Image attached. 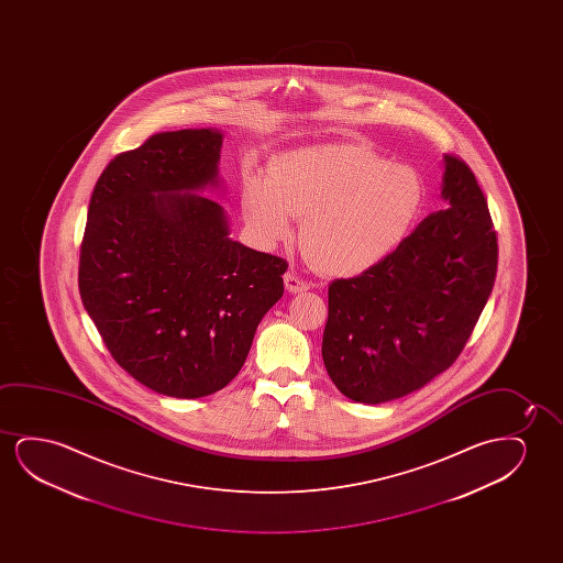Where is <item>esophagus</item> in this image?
I'll use <instances>...</instances> for the list:
<instances>
[{
    "instance_id": "1",
    "label": "esophagus",
    "mask_w": 563,
    "mask_h": 563,
    "mask_svg": "<svg viewBox=\"0 0 563 563\" xmlns=\"http://www.w3.org/2000/svg\"><path fill=\"white\" fill-rule=\"evenodd\" d=\"M285 286L286 290L292 294L306 292V290H308V283H306V280H301L296 273H286Z\"/></svg>"
}]
</instances>
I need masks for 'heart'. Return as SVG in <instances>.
<instances>
[{
    "mask_svg": "<svg viewBox=\"0 0 563 563\" xmlns=\"http://www.w3.org/2000/svg\"><path fill=\"white\" fill-rule=\"evenodd\" d=\"M423 203L416 169L350 142L290 150L242 186L255 239L273 246L292 234L294 216H303L301 246L329 275H360L385 262Z\"/></svg>",
    "mask_w": 563,
    "mask_h": 563,
    "instance_id": "heart-1",
    "label": "heart"
}]
</instances>
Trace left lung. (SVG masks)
Returning <instances> with one entry per match:
<instances>
[{
  "label": "left lung",
  "mask_w": 563,
  "mask_h": 563,
  "mask_svg": "<svg viewBox=\"0 0 563 563\" xmlns=\"http://www.w3.org/2000/svg\"><path fill=\"white\" fill-rule=\"evenodd\" d=\"M446 209L360 277L329 286L323 362L346 398L383 404L423 388L462 354L493 292L498 244L467 163L444 155Z\"/></svg>",
  "instance_id": "1"
}]
</instances>
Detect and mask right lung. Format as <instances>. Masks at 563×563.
<instances>
[{
    "instance_id": "right-lung-1",
    "label": "right lung",
    "mask_w": 563,
    "mask_h": 563,
    "mask_svg": "<svg viewBox=\"0 0 563 563\" xmlns=\"http://www.w3.org/2000/svg\"><path fill=\"white\" fill-rule=\"evenodd\" d=\"M223 132H162L117 155L88 208L78 288L115 362L155 393L201 398L239 375L288 263L231 239Z\"/></svg>"
}]
</instances>
